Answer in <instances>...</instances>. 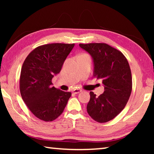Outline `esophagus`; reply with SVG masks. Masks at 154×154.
<instances>
[{
    "label": "esophagus",
    "mask_w": 154,
    "mask_h": 154,
    "mask_svg": "<svg viewBox=\"0 0 154 154\" xmlns=\"http://www.w3.org/2000/svg\"><path fill=\"white\" fill-rule=\"evenodd\" d=\"M82 92V90L80 89H74L73 90H72V92H73L74 94H78Z\"/></svg>",
    "instance_id": "1"
}]
</instances>
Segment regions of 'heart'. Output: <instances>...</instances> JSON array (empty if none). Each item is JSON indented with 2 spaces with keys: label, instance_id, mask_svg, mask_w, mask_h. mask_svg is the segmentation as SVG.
<instances>
[{
  "label": "heart",
  "instance_id": "heart-1",
  "mask_svg": "<svg viewBox=\"0 0 154 154\" xmlns=\"http://www.w3.org/2000/svg\"><path fill=\"white\" fill-rule=\"evenodd\" d=\"M85 54H82V55H85ZM85 55H86V54H85Z\"/></svg>",
  "mask_w": 154,
  "mask_h": 154
}]
</instances>
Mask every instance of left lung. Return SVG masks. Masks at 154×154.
<instances>
[{
    "label": "left lung",
    "instance_id": "left-lung-1",
    "mask_svg": "<svg viewBox=\"0 0 154 154\" xmlns=\"http://www.w3.org/2000/svg\"><path fill=\"white\" fill-rule=\"evenodd\" d=\"M92 56L94 77L102 80L104 93L96 96L90 92L87 111L94 120L105 123L124 109L132 92V74L126 57L120 51L106 43L79 44Z\"/></svg>",
    "mask_w": 154,
    "mask_h": 154
}]
</instances>
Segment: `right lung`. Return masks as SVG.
Here are the masks:
<instances>
[{
    "label": "right lung",
    "mask_w": 154,
    "mask_h": 154,
    "mask_svg": "<svg viewBox=\"0 0 154 154\" xmlns=\"http://www.w3.org/2000/svg\"><path fill=\"white\" fill-rule=\"evenodd\" d=\"M75 43H51L38 46L23 63L20 90L23 100L36 118L51 122L64 111L71 93L52 86V78L59 73Z\"/></svg>",
    "instance_id": "add662e5"
}]
</instances>
